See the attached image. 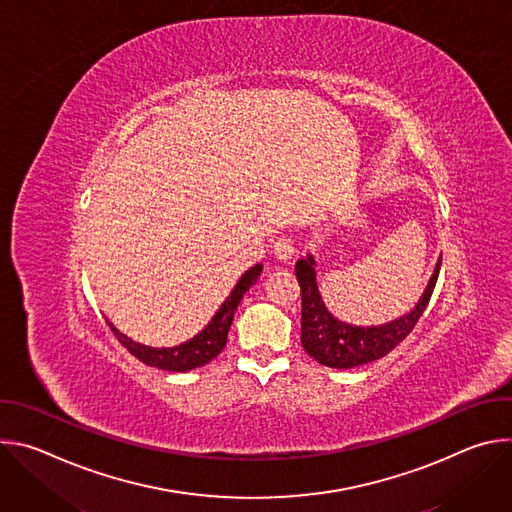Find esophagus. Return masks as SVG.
Listing matches in <instances>:
<instances>
[{"mask_svg": "<svg viewBox=\"0 0 512 512\" xmlns=\"http://www.w3.org/2000/svg\"><path fill=\"white\" fill-rule=\"evenodd\" d=\"M273 255L279 259V261H291L296 255V247H294V241H291L289 237H279L275 243H273Z\"/></svg>", "mask_w": 512, "mask_h": 512, "instance_id": "1", "label": "esophagus"}]
</instances>
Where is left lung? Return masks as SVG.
I'll return each instance as SVG.
<instances>
[{
    "label": "left lung",
    "mask_w": 512,
    "mask_h": 512,
    "mask_svg": "<svg viewBox=\"0 0 512 512\" xmlns=\"http://www.w3.org/2000/svg\"><path fill=\"white\" fill-rule=\"evenodd\" d=\"M442 255L435 263L433 275L415 308L381 326H352L334 318L318 291L316 261L312 255L296 263V277L302 291V346L304 350L330 369H354L389 354L415 328L425 312L433 287L440 275Z\"/></svg>",
    "instance_id": "left-lung-1"
}]
</instances>
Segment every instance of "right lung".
Masks as SVG:
<instances>
[{"label": "right lung", "instance_id": "1", "mask_svg": "<svg viewBox=\"0 0 512 512\" xmlns=\"http://www.w3.org/2000/svg\"><path fill=\"white\" fill-rule=\"evenodd\" d=\"M261 271H263L261 263H257L255 267L245 271L241 275V279L237 281L235 289L231 291V296L221 304V308L216 310L212 320L194 338H190L178 346H170V348L145 346V344H139V342L127 338L125 334H121L111 322H109V326H111L113 334L117 336V340L135 358L148 364V367H156V369L172 371V373H186V371L198 369V367H202V364L210 362L218 352L225 348L237 306L241 304L245 291L257 281Z\"/></svg>", "mask_w": 512, "mask_h": 512}]
</instances>
